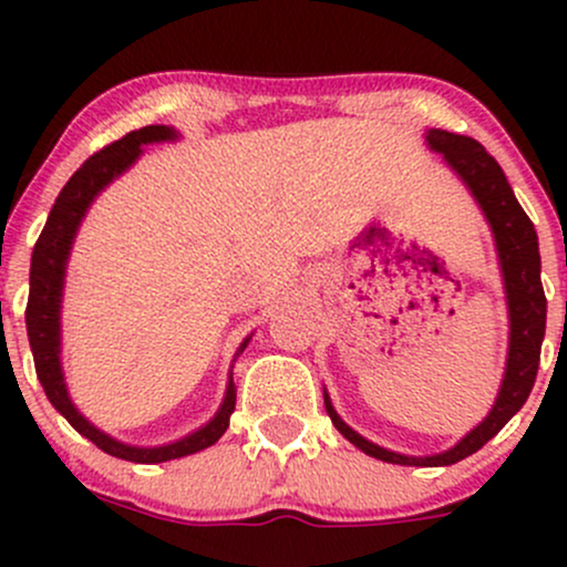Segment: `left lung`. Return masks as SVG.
<instances>
[{
    "instance_id": "obj_1",
    "label": "left lung",
    "mask_w": 567,
    "mask_h": 567,
    "mask_svg": "<svg viewBox=\"0 0 567 567\" xmlns=\"http://www.w3.org/2000/svg\"><path fill=\"white\" fill-rule=\"evenodd\" d=\"M426 143L432 152H440L447 165L461 175V181L470 186L472 197L483 207L493 237H496L506 306H509V354H506V370L498 396L493 402L491 413L485 415L483 424L474 426L451 451L424 455V458L386 451V447L375 445V442L357 434L354 429L343 424L328 392H324V410H328L333 426L351 445H357L362 453L373 455V458L386 461V464L402 466H451L455 461L477 453L487 440L496 437L501 429L506 426V421L525 405L533 383H536L546 330V296L542 285L538 237L530 218L525 216L517 197H514L501 165L485 152L483 143L466 138V135L447 133V130H429Z\"/></svg>"
}]
</instances>
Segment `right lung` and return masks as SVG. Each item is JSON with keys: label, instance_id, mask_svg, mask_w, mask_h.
Returning a JSON list of instances; mask_svg holds the SVG:
<instances>
[{"label": "right lung", "instance_id": "obj_1", "mask_svg": "<svg viewBox=\"0 0 567 567\" xmlns=\"http://www.w3.org/2000/svg\"><path fill=\"white\" fill-rule=\"evenodd\" d=\"M178 138V133L165 125H146L133 133L122 135L120 141L109 143L101 152L93 154L84 165L69 178V184L58 194L53 210H50L48 224H44L42 234H39L34 252H31V290H29V303H25V330H29V343L31 354H34V368L37 379L42 383L44 394L53 402V408L63 419L69 421L82 437H87L93 445L101 447L103 453L114 455V458L133 461V464H162V461L181 458V455L205 451V447L216 445L220 434L229 429V415L237 405V389L229 379L226 386L224 405L216 413V419L207 421L205 426L192 432L184 440H175L171 445L159 447H135L125 445V442L109 437L106 432L95 429L87 419L74 408V402L69 400L66 381H63L61 370V296H63V277H66V261L71 243H74V234L80 229L84 213L93 205V199L103 192L116 175H122L141 157L146 143H159V141H173ZM247 341L237 354H243Z\"/></svg>", "mask_w": 567, "mask_h": 567}]
</instances>
